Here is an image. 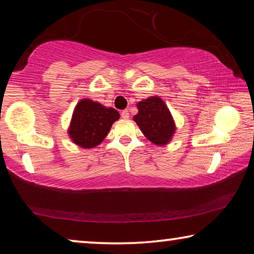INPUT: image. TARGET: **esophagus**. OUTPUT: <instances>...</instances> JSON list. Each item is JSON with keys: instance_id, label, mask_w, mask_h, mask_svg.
Returning a JSON list of instances; mask_svg holds the SVG:
<instances>
[{"instance_id": "obj_1", "label": "esophagus", "mask_w": 254, "mask_h": 254, "mask_svg": "<svg viewBox=\"0 0 254 254\" xmlns=\"http://www.w3.org/2000/svg\"><path fill=\"white\" fill-rule=\"evenodd\" d=\"M121 117H122L123 119H128V118H130V113H128L127 110H124V111H122Z\"/></svg>"}]
</instances>
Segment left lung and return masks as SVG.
Listing matches in <instances>:
<instances>
[{"label":"left lung","instance_id":"obj_1","mask_svg":"<svg viewBox=\"0 0 254 254\" xmlns=\"http://www.w3.org/2000/svg\"><path fill=\"white\" fill-rule=\"evenodd\" d=\"M137 114L133 120L144 136L157 145L169 142L176 131L175 121L170 111L160 97L151 96L136 104Z\"/></svg>","mask_w":254,"mask_h":254}]
</instances>
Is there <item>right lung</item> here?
<instances>
[{
	"instance_id": "right-lung-1",
	"label": "right lung",
	"mask_w": 254,
	"mask_h": 254,
	"mask_svg": "<svg viewBox=\"0 0 254 254\" xmlns=\"http://www.w3.org/2000/svg\"><path fill=\"white\" fill-rule=\"evenodd\" d=\"M119 118L117 110L83 98L72 113L68 134L72 142L81 148H95L105 139L112 124L118 121Z\"/></svg>"
}]
</instances>
